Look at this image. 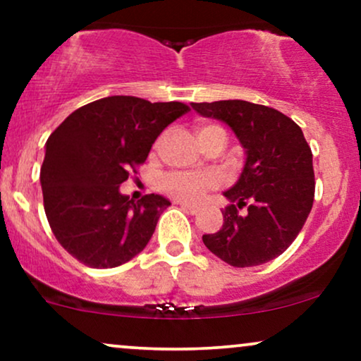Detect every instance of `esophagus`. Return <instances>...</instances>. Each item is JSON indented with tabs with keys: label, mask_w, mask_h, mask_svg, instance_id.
Instances as JSON below:
<instances>
[{
	"label": "esophagus",
	"mask_w": 361,
	"mask_h": 361,
	"mask_svg": "<svg viewBox=\"0 0 361 361\" xmlns=\"http://www.w3.org/2000/svg\"><path fill=\"white\" fill-rule=\"evenodd\" d=\"M180 207H181V209H183V210H186V212H188V214H192V215L200 212V207L192 205V204H186V202H181Z\"/></svg>",
	"instance_id": "34e87169"
}]
</instances>
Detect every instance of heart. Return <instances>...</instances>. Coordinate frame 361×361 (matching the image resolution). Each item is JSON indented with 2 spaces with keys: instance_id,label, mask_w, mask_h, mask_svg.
I'll list each match as a JSON object with an SVG mask.
<instances>
[{
  "instance_id": "1",
  "label": "heart",
  "mask_w": 361,
  "mask_h": 361,
  "mask_svg": "<svg viewBox=\"0 0 361 361\" xmlns=\"http://www.w3.org/2000/svg\"><path fill=\"white\" fill-rule=\"evenodd\" d=\"M198 142L204 144L207 140H212L214 137L227 140L226 130L219 126H200L197 128ZM219 185V178L214 173H202V175H193V173H180L171 171L166 173L161 178V190L169 197L176 198L181 202H198L209 190L215 188Z\"/></svg>"
}]
</instances>
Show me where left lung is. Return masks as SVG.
<instances>
[{"label": "left lung", "mask_w": 361, "mask_h": 361, "mask_svg": "<svg viewBox=\"0 0 361 361\" xmlns=\"http://www.w3.org/2000/svg\"><path fill=\"white\" fill-rule=\"evenodd\" d=\"M192 106L226 122L247 154L238 183L224 192L231 205L222 210V229L205 234L204 244L231 267L275 259L295 241L314 204L312 151L302 128L279 110L243 100Z\"/></svg>", "instance_id": "1"}]
</instances>
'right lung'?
Instances as JSON below:
<instances>
[{
	"label": "right lung",
	"instance_id": "1",
	"mask_svg": "<svg viewBox=\"0 0 361 361\" xmlns=\"http://www.w3.org/2000/svg\"><path fill=\"white\" fill-rule=\"evenodd\" d=\"M190 110L181 102L106 97L74 110L45 144L44 209L54 235L90 268H115L146 247L169 200H128L118 186L146 163L157 135Z\"/></svg>",
	"mask_w": 361,
	"mask_h": 361
}]
</instances>
